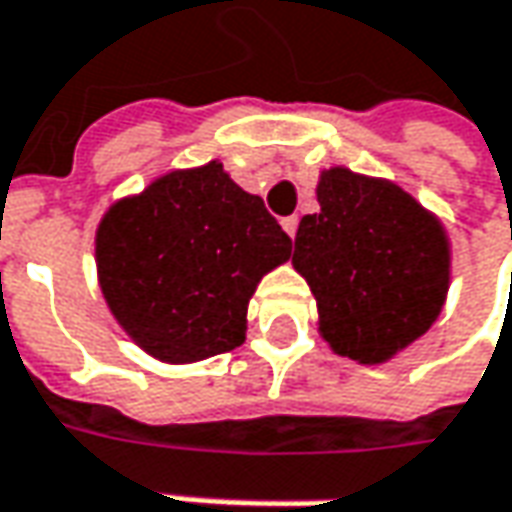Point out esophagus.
Instances as JSON below:
<instances>
[{
	"instance_id": "esophagus-1",
	"label": "esophagus",
	"mask_w": 512,
	"mask_h": 512,
	"mask_svg": "<svg viewBox=\"0 0 512 512\" xmlns=\"http://www.w3.org/2000/svg\"><path fill=\"white\" fill-rule=\"evenodd\" d=\"M280 226H283V232H286L289 238H294V235H297V218H294V215H291V218H283V221H280Z\"/></svg>"
}]
</instances>
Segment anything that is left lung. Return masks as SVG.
Wrapping results in <instances>:
<instances>
[{"instance_id":"left-lung-1","label":"left lung","mask_w":512,"mask_h":512,"mask_svg":"<svg viewBox=\"0 0 512 512\" xmlns=\"http://www.w3.org/2000/svg\"><path fill=\"white\" fill-rule=\"evenodd\" d=\"M317 203L291 257L317 300V331L340 357L391 362L445 309L448 229L394 181L348 167L320 172Z\"/></svg>"}]
</instances>
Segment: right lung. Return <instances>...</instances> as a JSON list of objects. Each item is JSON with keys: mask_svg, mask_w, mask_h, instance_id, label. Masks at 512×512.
Here are the masks:
<instances>
[{"mask_svg": "<svg viewBox=\"0 0 512 512\" xmlns=\"http://www.w3.org/2000/svg\"><path fill=\"white\" fill-rule=\"evenodd\" d=\"M291 240L223 164L169 169L118 198L96 229V272L115 323L152 360L189 365L246 340V311Z\"/></svg>", "mask_w": 512, "mask_h": 512, "instance_id": "right-lung-1", "label": "right lung"}]
</instances>
